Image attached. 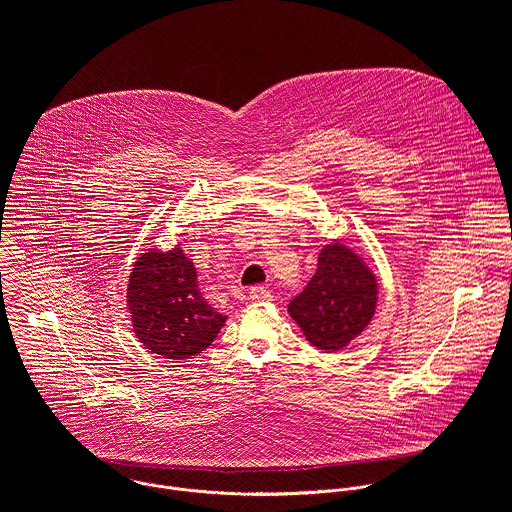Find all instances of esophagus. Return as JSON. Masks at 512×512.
<instances>
[{"mask_svg": "<svg viewBox=\"0 0 512 512\" xmlns=\"http://www.w3.org/2000/svg\"><path fill=\"white\" fill-rule=\"evenodd\" d=\"M249 297H251V301H273V293L267 287H263V285L251 287Z\"/></svg>", "mask_w": 512, "mask_h": 512, "instance_id": "esophagus-1", "label": "esophagus"}]
</instances>
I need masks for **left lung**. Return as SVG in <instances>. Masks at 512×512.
Listing matches in <instances>:
<instances>
[{
    "instance_id": "8db88e82",
    "label": "left lung",
    "mask_w": 512,
    "mask_h": 512,
    "mask_svg": "<svg viewBox=\"0 0 512 512\" xmlns=\"http://www.w3.org/2000/svg\"><path fill=\"white\" fill-rule=\"evenodd\" d=\"M377 279L363 259L341 243L321 249L317 271L289 303V315L321 351H341L371 323Z\"/></svg>"
}]
</instances>
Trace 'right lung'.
Instances as JSON below:
<instances>
[{
  "label": "right lung",
  "mask_w": 512,
  "mask_h": 512,
  "mask_svg": "<svg viewBox=\"0 0 512 512\" xmlns=\"http://www.w3.org/2000/svg\"><path fill=\"white\" fill-rule=\"evenodd\" d=\"M127 307L139 343L173 361L205 351L227 321L203 299L197 271L179 247L141 253L131 269Z\"/></svg>",
  "instance_id": "1"
}]
</instances>
